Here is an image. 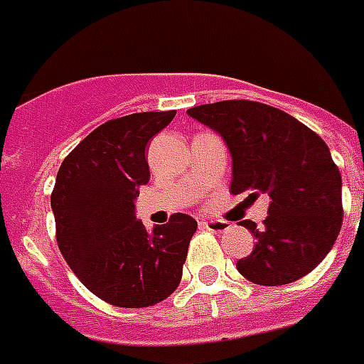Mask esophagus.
Masks as SVG:
<instances>
[{
  "label": "esophagus",
  "instance_id": "esophagus-1",
  "mask_svg": "<svg viewBox=\"0 0 364 364\" xmlns=\"http://www.w3.org/2000/svg\"><path fill=\"white\" fill-rule=\"evenodd\" d=\"M200 226L215 233H223L230 230V223H224V220H200Z\"/></svg>",
  "mask_w": 364,
  "mask_h": 364
}]
</instances>
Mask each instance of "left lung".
Wrapping results in <instances>:
<instances>
[{
    "label": "left lung",
    "mask_w": 364,
    "mask_h": 364,
    "mask_svg": "<svg viewBox=\"0 0 364 364\" xmlns=\"http://www.w3.org/2000/svg\"><path fill=\"white\" fill-rule=\"evenodd\" d=\"M223 136L232 155V194L269 196L256 247L237 262L254 284L282 286L309 274L333 249L342 226V177L329 147L301 121L254 100H223L187 110ZM247 198V200H249Z\"/></svg>",
    "instance_id": "8db88e82"
}]
</instances>
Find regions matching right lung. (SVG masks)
I'll return each instance as SVG.
<instances>
[{"mask_svg": "<svg viewBox=\"0 0 364 364\" xmlns=\"http://www.w3.org/2000/svg\"><path fill=\"white\" fill-rule=\"evenodd\" d=\"M173 117L176 110L106 121L67 155L55 177L59 250L82 284L110 305H156L181 280L196 220L176 213L147 232L134 215L140 187L149 181L147 141Z\"/></svg>", "mask_w": 364, "mask_h": 364, "instance_id": "add662e5", "label": "right lung"}]
</instances>
